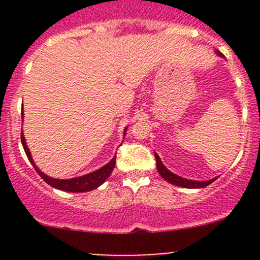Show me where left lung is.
Masks as SVG:
<instances>
[{"label": "left lung", "instance_id": "obj_1", "mask_svg": "<svg viewBox=\"0 0 260 260\" xmlns=\"http://www.w3.org/2000/svg\"><path fill=\"white\" fill-rule=\"evenodd\" d=\"M216 54L219 55V56H222L219 51H217ZM154 157H156V165H157V171H158V174L161 175L162 179H165L167 182L172 183V185H176V186H180V187H186V188H203V187H206V186H209L211 182H214V181L216 180V177H214V179L208 180V181H193V180L183 179V177L177 176V175H175L174 172L170 171V170L162 164L161 158H159V156L156 153V152H154Z\"/></svg>", "mask_w": 260, "mask_h": 260}]
</instances>
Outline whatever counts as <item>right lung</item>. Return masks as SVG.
Listing matches in <instances>:
<instances>
[{
  "label": "right lung",
  "mask_w": 260,
  "mask_h": 260,
  "mask_svg": "<svg viewBox=\"0 0 260 260\" xmlns=\"http://www.w3.org/2000/svg\"><path fill=\"white\" fill-rule=\"evenodd\" d=\"M21 115H22L23 118V112L21 113ZM125 131H127V128L124 129V135H125ZM21 143H22V147L23 149H25V153L26 156H27L28 161L32 164L34 169H35V171L38 172L39 176L45 181L46 183H49L50 186H52V187L59 188V190H62V191H68V192H86V191H91L94 190V188L99 187L104 181L108 179L109 175L112 174V171H113L115 166V156H114L113 158L106 165V166L101 167L99 170H96V171L94 172H90V174L88 175H84V176L74 177V179H69V180L52 179V177H50L48 175L44 174L43 171H40V170L38 169V166L35 165V162L32 161L30 149L27 148V145H26V141H25V137H23L22 132H21Z\"/></svg>",
  "instance_id": "obj_1"
}]
</instances>
